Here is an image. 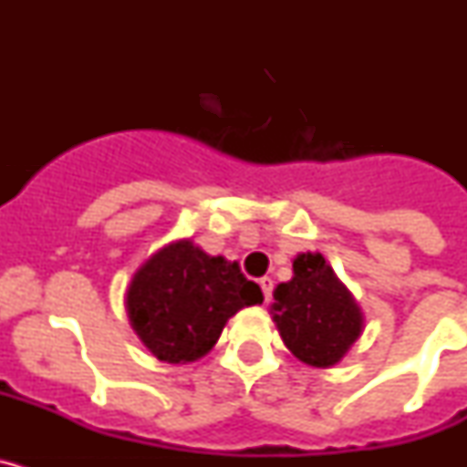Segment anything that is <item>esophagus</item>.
I'll use <instances>...</instances> for the list:
<instances>
[{"label":"esophagus","instance_id":"obj_1","mask_svg":"<svg viewBox=\"0 0 467 467\" xmlns=\"http://www.w3.org/2000/svg\"><path fill=\"white\" fill-rule=\"evenodd\" d=\"M259 287H262L264 292V301H271V296H274V278L264 275V278L259 280Z\"/></svg>","mask_w":467,"mask_h":467}]
</instances>
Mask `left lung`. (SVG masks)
<instances>
[{"label":"left lung","mask_w":467,"mask_h":467,"mask_svg":"<svg viewBox=\"0 0 467 467\" xmlns=\"http://www.w3.org/2000/svg\"><path fill=\"white\" fill-rule=\"evenodd\" d=\"M292 271L290 283H280L274 292L280 337L301 362L334 365L360 337V308L323 254H299Z\"/></svg>","instance_id":"1"}]
</instances>
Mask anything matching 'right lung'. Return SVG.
<instances>
[{
	"label": "right lung",
	"instance_id": "add662e5",
	"mask_svg": "<svg viewBox=\"0 0 467 467\" xmlns=\"http://www.w3.org/2000/svg\"><path fill=\"white\" fill-rule=\"evenodd\" d=\"M262 301L259 285L243 275L238 262L210 257L192 241H180L135 274L126 308L159 360L192 362L213 348L234 313Z\"/></svg>",
	"mask_w": 467,
	"mask_h": 467
}]
</instances>
